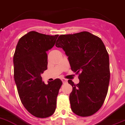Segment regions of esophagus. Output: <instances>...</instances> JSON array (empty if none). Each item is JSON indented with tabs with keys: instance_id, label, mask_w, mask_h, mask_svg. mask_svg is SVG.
I'll return each instance as SVG.
<instances>
[{
	"instance_id": "obj_1",
	"label": "esophagus",
	"mask_w": 125,
	"mask_h": 125,
	"mask_svg": "<svg viewBox=\"0 0 125 125\" xmlns=\"http://www.w3.org/2000/svg\"><path fill=\"white\" fill-rule=\"evenodd\" d=\"M62 81L63 83H66L67 82V79H65L63 78V79H62Z\"/></svg>"
}]
</instances>
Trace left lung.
<instances>
[{"instance_id": "8db88e82", "label": "left lung", "mask_w": 125, "mask_h": 125, "mask_svg": "<svg viewBox=\"0 0 125 125\" xmlns=\"http://www.w3.org/2000/svg\"><path fill=\"white\" fill-rule=\"evenodd\" d=\"M68 56L71 70L79 74V83L69 95L72 112L92 116L100 109L106 97L110 80L109 57L102 41L88 32L61 35L56 43Z\"/></svg>"}]
</instances>
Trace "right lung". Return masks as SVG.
Returning a JSON list of instances; mask_svg holds the SVG:
<instances>
[{"label":"right lung","instance_id":"obj_1","mask_svg":"<svg viewBox=\"0 0 125 125\" xmlns=\"http://www.w3.org/2000/svg\"><path fill=\"white\" fill-rule=\"evenodd\" d=\"M58 37L31 31L19 40L16 47L14 78L19 96L25 109L37 118H48L56 109L62 82L56 79L46 84L41 75L48 69L46 52L54 46Z\"/></svg>","mask_w":125,"mask_h":125}]
</instances>
